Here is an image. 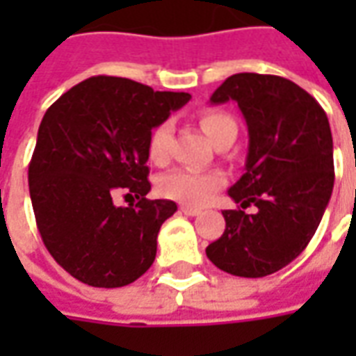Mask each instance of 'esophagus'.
Returning <instances> with one entry per match:
<instances>
[{
  "mask_svg": "<svg viewBox=\"0 0 356 356\" xmlns=\"http://www.w3.org/2000/svg\"><path fill=\"white\" fill-rule=\"evenodd\" d=\"M181 211H183L185 216L194 217V216H198L202 209L200 208H193V206H186V204H183V206H181Z\"/></svg>",
  "mask_w": 356,
  "mask_h": 356,
  "instance_id": "34e87169",
  "label": "esophagus"
}]
</instances>
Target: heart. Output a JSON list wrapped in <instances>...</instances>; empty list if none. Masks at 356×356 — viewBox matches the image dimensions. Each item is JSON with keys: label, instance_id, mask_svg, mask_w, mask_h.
Listing matches in <instances>:
<instances>
[{"label": "heart", "instance_id": "1", "mask_svg": "<svg viewBox=\"0 0 356 356\" xmlns=\"http://www.w3.org/2000/svg\"><path fill=\"white\" fill-rule=\"evenodd\" d=\"M202 131L213 145L221 140L227 133L236 131V124L229 114L219 110H204L198 116ZM171 145V124L162 122L158 124L148 135L147 150L150 162L162 163L170 158ZM225 183L221 171H193V170H173L165 173L158 181V191L162 196L170 200L181 202L186 206H204L209 200V196L216 193L219 186Z\"/></svg>", "mask_w": 356, "mask_h": 356}]
</instances>
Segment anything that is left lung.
<instances>
[{"label":"left lung","mask_w":356,"mask_h":356,"mask_svg":"<svg viewBox=\"0 0 356 356\" xmlns=\"http://www.w3.org/2000/svg\"><path fill=\"white\" fill-rule=\"evenodd\" d=\"M229 101L246 120V168L229 188L240 208L225 209L223 236L206 255L229 275L261 278L293 261L318 229L334 188V143L321 104L286 78L234 74L209 99Z\"/></svg>","instance_id":"8db88e82"}]
</instances>
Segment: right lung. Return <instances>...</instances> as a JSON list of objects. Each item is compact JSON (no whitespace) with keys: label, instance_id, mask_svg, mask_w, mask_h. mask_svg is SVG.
<instances>
[{"label":"right lung","instance_id":"1","mask_svg":"<svg viewBox=\"0 0 356 356\" xmlns=\"http://www.w3.org/2000/svg\"><path fill=\"white\" fill-rule=\"evenodd\" d=\"M188 99L95 76L45 112L28 168L30 198L43 244L80 282L122 288L154 263L160 227L177 204L147 198L148 135ZM122 190L140 202L114 207Z\"/></svg>","mask_w":356,"mask_h":356}]
</instances>
